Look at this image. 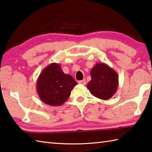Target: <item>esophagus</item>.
Here are the masks:
<instances>
[{
    "label": "esophagus",
    "instance_id": "obj_1",
    "mask_svg": "<svg viewBox=\"0 0 152 152\" xmlns=\"http://www.w3.org/2000/svg\"><path fill=\"white\" fill-rule=\"evenodd\" d=\"M86 79H83V80H81V81H79L78 83H79V84H82V85H86Z\"/></svg>",
    "mask_w": 152,
    "mask_h": 152
}]
</instances>
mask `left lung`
I'll return each instance as SVG.
<instances>
[{
  "label": "left lung",
  "mask_w": 152,
  "mask_h": 152,
  "mask_svg": "<svg viewBox=\"0 0 152 152\" xmlns=\"http://www.w3.org/2000/svg\"><path fill=\"white\" fill-rule=\"evenodd\" d=\"M90 73L91 80L87 86L91 94L100 99H110L119 86L116 72L107 64L99 63L92 68Z\"/></svg>",
  "instance_id": "1"
}]
</instances>
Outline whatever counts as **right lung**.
I'll return each instance as SVG.
<instances>
[{
    "label": "right lung",
    "instance_id": "add662e5",
    "mask_svg": "<svg viewBox=\"0 0 152 152\" xmlns=\"http://www.w3.org/2000/svg\"><path fill=\"white\" fill-rule=\"evenodd\" d=\"M77 83L73 77L65 74L58 63L46 66L37 81V91L42 102L51 106L63 105Z\"/></svg>",
    "mask_w": 152,
    "mask_h": 152
}]
</instances>
